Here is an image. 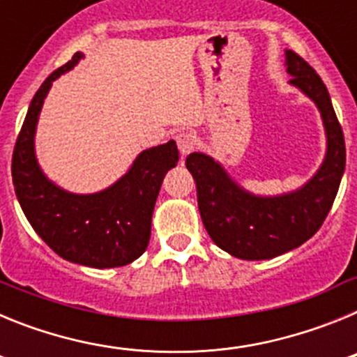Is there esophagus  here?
<instances>
[{
    "label": "esophagus",
    "mask_w": 357,
    "mask_h": 357,
    "mask_svg": "<svg viewBox=\"0 0 357 357\" xmlns=\"http://www.w3.org/2000/svg\"><path fill=\"white\" fill-rule=\"evenodd\" d=\"M176 146H178V151H181L182 159H184L185 155H189L195 150V135L191 132H181L176 135Z\"/></svg>",
    "instance_id": "esophagus-1"
}]
</instances>
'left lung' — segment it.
I'll return each mask as SVG.
<instances>
[{
  "mask_svg": "<svg viewBox=\"0 0 357 357\" xmlns=\"http://www.w3.org/2000/svg\"><path fill=\"white\" fill-rule=\"evenodd\" d=\"M284 56L289 84L317 105L324 123L327 148L317 173L295 191L263 197L241 188L207 153L195 151L185 159L197 182L207 234L238 259H272L313 238L333 207L345 172V139L326 84L295 52L286 50Z\"/></svg>",
  "mask_w": 357,
  "mask_h": 357,
  "instance_id": "obj_1",
  "label": "left lung"
}]
</instances>
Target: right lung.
<instances>
[{
	"mask_svg": "<svg viewBox=\"0 0 357 357\" xmlns=\"http://www.w3.org/2000/svg\"><path fill=\"white\" fill-rule=\"evenodd\" d=\"M82 59L84 53H75L31 100L12 155V181L30 225L62 259L91 268L125 266L146 250L157 195L178 162V150L168 141L141 151L121 178L98 193H71L50 181L36 155L39 114L53 82Z\"/></svg>",
	"mask_w": 357,
	"mask_h": 357,
	"instance_id": "1",
	"label": "right lung"
}]
</instances>
